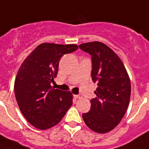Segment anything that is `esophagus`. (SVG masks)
Instances as JSON below:
<instances>
[{
	"label": "esophagus",
	"instance_id": "1",
	"mask_svg": "<svg viewBox=\"0 0 149 149\" xmlns=\"http://www.w3.org/2000/svg\"><path fill=\"white\" fill-rule=\"evenodd\" d=\"M74 97L77 99H80L82 97V95L81 94H77V95H74Z\"/></svg>",
	"mask_w": 149,
	"mask_h": 149
}]
</instances>
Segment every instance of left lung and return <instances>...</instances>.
I'll use <instances>...</instances> for the list:
<instances>
[{
  "label": "left lung",
  "instance_id": "1",
  "mask_svg": "<svg viewBox=\"0 0 149 149\" xmlns=\"http://www.w3.org/2000/svg\"><path fill=\"white\" fill-rule=\"evenodd\" d=\"M79 47L91 56L92 80L97 83L94 91L97 97L91 99V109L82 118L93 132H109L127 111L131 97L130 78L118 55L103 42H85Z\"/></svg>",
  "mask_w": 149,
  "mask_h": 149
}]
</instances>
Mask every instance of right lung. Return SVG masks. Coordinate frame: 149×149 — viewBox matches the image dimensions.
<instances>
[{
    "mask_svg": "<svg viewBox=\"0 0 149 149\" xmlns=\"http://www.w3.org/2000/svg\"><path fill=\"white\" fill-rule=\"evenodd\" d=\"M78 49L76 44L44 42L28 56L17 72L14 93L21 112L31 125L40 130L58 124L72 104L69 91L55 89L51 84L65 54Z\"/></svg>",
    "mask_w": 149,
    "mask_h": 149,
    "instance_id": "add662e5",
    "label": "right lung"
}]
</instances>
